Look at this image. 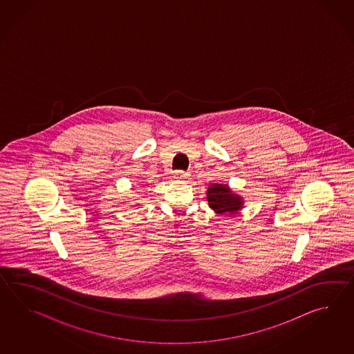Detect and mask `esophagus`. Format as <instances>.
<instances>
[{"mask_svg": "<svg viewBox=\"0 0 354 354\" xmlns=\"http://www.w3.org/2000/svg\"><path fill=\"white\" fill-rule=\"evenodd\" d=\"M188 172H185V171H177L176 174H174V178L178 180H186L188 178Z\"/></svg>", "mask_w": 354, "mask_h": 354, "instance_id": "esophagus-1", "label": "esophagus"}]
</instances>
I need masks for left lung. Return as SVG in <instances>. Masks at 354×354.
Masks as SVG:
<instances>
[{"label":"left lung","instance_id":"8db88e82","mask_svg":"<svg viewBox=\"0 0 354 354\" xmlns=\"http://www.w3.org/2000/svg\"><path fill=\"white\" fill-rule=\"evenodd\" d=\"M206 198L211 210L220 215H234L244 206L243 197L224 183H211L206 191Z\"/></svg>","mask_w":354,"mask_h":354}]
</instances>
